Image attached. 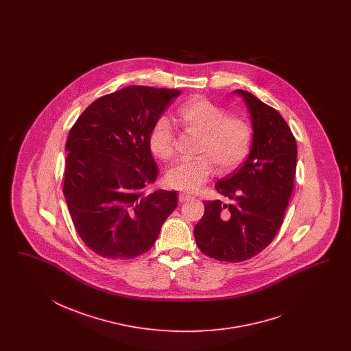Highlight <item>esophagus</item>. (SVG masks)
<instances>
[{
  "mask_svg": "<svg viewBox=\"0 0 351 351\" xmlns=\"http://www.w3.org/2000/svg\"><path fill=\"white\" fill-rule=\"evenodd\" d=\"M191 198V195L186 194V193H180V194H179V202L180 203L186 202V201H189Z\"/></svg>",
  "mask_w": 351,
  "mask_h": 351,
  "instance_id": "1",
  "label": "esophagus"
}]
</instances>
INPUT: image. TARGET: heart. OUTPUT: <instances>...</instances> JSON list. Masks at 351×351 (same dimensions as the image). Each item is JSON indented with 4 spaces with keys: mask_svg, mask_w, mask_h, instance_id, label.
I'll list each match as a JSON object with an SVG mask.
<instances>
[{
    "mask_svg": "<svg viewBox=\"0 0 351 351\" xmlns=\"http://www.w3.org/2000/svg\"><path fill=\"white\" fill-rule=\"evenodd\" d=\"M184 128L199 135L197 158L173 163L166 171V184L176 191H194L203 185L213 172V162L219 172H229L245 160L251 145V128L245 119L228 117L223 108L197 97L178 110ZM149 148L160 160L173 154V130L169 118L156 121L149 132Z\"/></svg>",
    "mask_w": 351,
    "mask_h": 351,
    "instance_id": "heart-1",
    "label": "heart"
}]
</instances>
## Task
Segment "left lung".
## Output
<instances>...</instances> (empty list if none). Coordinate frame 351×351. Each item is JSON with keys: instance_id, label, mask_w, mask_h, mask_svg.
Here are the masks:
<instances>
[{"instance_id": "1", "label": "left lung", "mask_w": 351, "mask_h": 351, "mask_svg": "<svg viewBox=\"0 0 351 351\" xmlns=\"http://www.w3.org/2000/svg\"><path fill=\"white\" fill-rule=\"evenodd\" d=\"M252 141L245 163L215 189L229 203L204 202V215L194 238L204 255L239 263L261 252L280 229L293 191L298 145L291 128L274 108L245 90Z\"/></svg>"}]
</instances>
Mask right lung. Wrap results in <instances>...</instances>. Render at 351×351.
I'll use <instances>...</instances> for the list:
<instances>
[{"mask_svg": "<svg viewBox=\"0 0 351 351\" xmlns=\"http://www.w3.org/2000/svg\"><path fill=\"white\" fill-rule=\"evenodd\" d=\"M179 90L128 86L101 96L75 121L63 193L75 230L96 255L128 260L156 243L178 191H148L158 176L149 132Z\"/></svg>", "mask_w": 351, "mask_h": 351, "instance_id": "obj_1", "label": "right lung"}]
</instances>
